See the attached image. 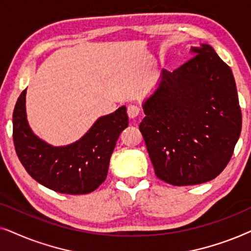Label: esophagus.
I'll use <instances>...</instances> for the list:
<instances>
[{
    "label": "esophagus",
    "instance_id": "esophagus-1",
    "mask_svg": "<svg viewBox=\"0 0 251 251\" xmlns=\"http://www.w3.org/2000/svg\"><path fill=\"white\" fill-rule=\"evenodd\" d=\"M126 113H128L130 119H136L139 115L140 108L137 105H129L128 108H126Z\"/></svg>",
    "mask_w": 251,
    "mask_h": 251
}]
</instances>
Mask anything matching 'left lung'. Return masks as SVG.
Segmentation results:
<instances>
[{
    "mask_svg": "<svg viewBox=\"0 0 251 251\" xmlns=\"http://www.w3.org/2000/svg\"><path fill=\"white\" fill-rule=\"evenodd\" d=\"M192 54L174 72L162 71L139 125L156 177L174 186L217 177L242 126L231 68L208 44L193 48Z\"/></svg>",
    "mask_w": 251,
    "mask_h": 251,
    "instance_id": "1",
    "label": "left lung"
}]
</instances>
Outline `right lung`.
I'll list each match as a JSON object with an SVG mask.
<instances>
[{
	"label": "right lung",
	"instance_id": "1",
	"mask_svg": "<svg viewBox=\"0 0 251 251\" xmlns=\"http://www.w3.org/2000/svg\"><path fill=\"white\" fill-rule=\"evenodd\" d=\"M26 89L13 109V144L20 162L36 181L65 194H88L106 179L120 133L128 126L125 106L98 119L76 143L53 147L34 135L26 120Z\"/></svg>",
	"mask_w": 251,
	"mask_h": 251
}]
</instances>
